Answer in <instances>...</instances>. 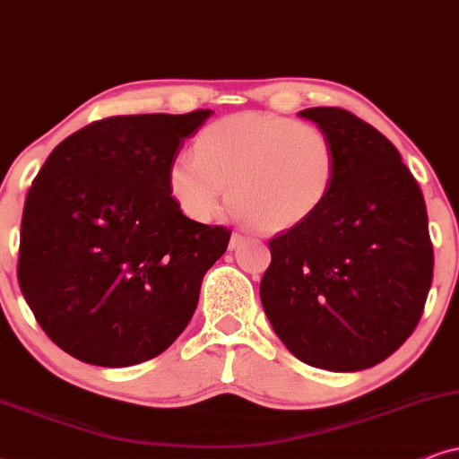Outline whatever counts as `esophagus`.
Wrapping results in <instances>:
<instances>
[{
	"label": "esophagus",
	"instance_id": "1",
	"mask_svg": "<svg viewBox=\"0 0 459 459\" xmlns=\"http://www.w3.org/2000/svg\"><path fill=\"white\" fill-rule=\"evenodd\" d=\"M243 241H246V235H243V233H233V235H230L229 246H230V249H237Z\"/></svg>",
	"mask_w": 459,
	"mask_h": 459
}]
</instances>
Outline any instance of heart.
Returning <instances> with one entry per match:
<instances>
[{
    "label": "heart",
    "mask_w": 459,
    "mask_h": 459,
    "mask_svg": "<svg viewBox=\"0 0 459 459\" xmlns=\"http://www.w3.org/2000/svg\"><path fill=\"white\" fill-rule=\"evenodd\" d=\"M336 148L322 126L277 114L243 112L207 125L195 154L169 165L171 196L188 218L218 212L224 186L235 213L269 233L316 216L333 193Z\"/></svg>",
    "instance_id": "b5f03b06"
}]
</instances>
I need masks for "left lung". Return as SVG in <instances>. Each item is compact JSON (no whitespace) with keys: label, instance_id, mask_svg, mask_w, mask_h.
<instances>
[{"label":"left lung","instance_id":"1","mask_svg":"<svg viewBox=\"0 0 459 459\" xmlns=\"http://www.w3.org/2000/svg\"><path fill=\"white\" fill-rule=\"evenodd\" d=\"M336 148V179L316 216L269 241L260 300L283 345L309 367L350 373L384 362L413 333L434 252L420 184L375 126L309 108Z\"/></svg>","mask_w":459,"mask_h":459}]
</instances>
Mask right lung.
<instances>
[{"instance_id": "add662e5", "label": "right lung", "mask_w": 459, "mask_h": 459, "mask_svg": "<svg viewBox=\"0 0 459 459\" xmlns=\"http://www.w3.org/2000/svg\"><path fill=\"white\" fill-rule=\"evenodd\" d=\"M212 109L109 116L52 150L21 222L19 286L52 343L95 367L156 358L182 334L226 226L195 222L169 165Z\"/></svg>"}]
</instances>
